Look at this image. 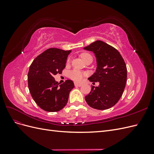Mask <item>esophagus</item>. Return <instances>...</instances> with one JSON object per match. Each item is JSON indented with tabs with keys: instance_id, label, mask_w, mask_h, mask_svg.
Segmentation results:
<instances>
[{
	"instance_id": "esophagus-1",
	"label": "esophagus",
	"mask_w": 154,
	"mask_h": 154,
	"mask_svg": "<svg viewBox=\"0 0 154 154\" xmlns=\"http://www.w3.org/2000/svg\"><path fill=\"white\" fill-rule=\"evenodd\" d=\"M74 85H75L76 87H81L82 85V83H79L75 82V83H74Z\"/></svg>"
}]
</instances>
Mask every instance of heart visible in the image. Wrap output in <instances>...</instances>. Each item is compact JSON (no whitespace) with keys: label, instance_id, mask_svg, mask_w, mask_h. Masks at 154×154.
<instances>
[{"label":"heart","instance_id":"heart-1","mask_svg":"<svg viewBox=\"0 0 154 154\" xmlns=\"http://www.w3.org/2000/svg\"><path fill=\"white\" fill-rule=\"evenodd\" d=\"M88 55H90L88 54L87 53H82L81 54V57L83 58H84L85 57H86V56H88ZM69 59L68 60V62H69ZM85 76V73L83 72L82 71H78V70H72V71H70L69 72V77L71 79V80L75 81V82H80L82 80L83 77Z\"/></svg>","mask_w":154,"mask_h":154}]
</instances>
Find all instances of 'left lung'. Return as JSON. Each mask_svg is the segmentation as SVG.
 Masks as SVG:
<instances>
[{"mask_svg": "<svg viewBox=\"0 0 154 154\" xmlns=\"http://www.w3.org/2000/svg\"><path fill=\"white\" fill-rule=\"evenodd\" d=\"M83 49L92 51L96 58V72L88 80L93 83L100 82L98 86L92 87L85 97V101L93 109H110L119 100L127 83V70L124 60L117 49L101 40Z\"/></svg>", "mask_w": 154, "mask_h": 154, "instance_id": "obj_1", "label": "left lung"}]
</instances>
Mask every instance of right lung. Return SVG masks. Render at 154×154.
<instances>
[{"instance_id":"obj_1","label":"right lung","mask_w":154,"mask_h":154,"mask_svg":"<svg viewBox=\"0 0 154 154\" xmlns=\"http://www.w3.org/2000/svg\"><path fill=\"white\" fill-rule=\"evenodd\" d=\"M71 51L49 48L38 55L30 66L27 78L32 99L42 109L58 112L66 105L69 95L74 87L72 80L59 85L54 75L62 74Z\"/></svg>"}]
</instances>
